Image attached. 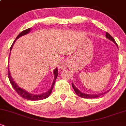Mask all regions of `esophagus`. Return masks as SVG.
<instances>
[{
	"mask_svg": "<svg viewBox=\"0 0 126 126\" xmlns=\"http://www.w3.org/2000/svg\"><path fill=\"white\" fill-rule=\"evenodd\" d=\"M66 63H62V64H61V67H60L62 69L66 68Z\"/></svg>",
	"mask_w": 126,
	"mask_h": 126,
	"instance_id": "esophagus-1",
	"label": "esophagus"
}]
</instances>
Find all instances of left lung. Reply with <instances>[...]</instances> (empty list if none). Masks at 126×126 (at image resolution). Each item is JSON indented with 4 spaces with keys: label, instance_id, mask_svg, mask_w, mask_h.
I'll use <instances>...</instances> for the list:
<instances>
[{
    "label": "left lung",
    "instance_id": "1",
    "mask_svg": "<svg viewBox=\"0 0 126 126\" xmlns=\"http://www.w3.org/2000/svg\"><path fill=\"white\" fill-rule=\"evenodd\" d=\"M106 37L109 39V40H112V42H114L117 45V44H116L115 40L114 39H113V37H112V36H111L109 34L108 32H106ZM118 46V45H117ZM72 86L73 87V89H74V91H75V93H76V94L77 95H79V96H80L81 98H98L100 96H101V95L104 94L106 93V92H105V93H103V94H96V95H89V94H84V93H82V92H81L80 91H79L78 89L76 88V87L74 85V84L72 83Z\"/></svg>",
    "mask_w": 126,
    "mask_h": 126
}]
</instances>
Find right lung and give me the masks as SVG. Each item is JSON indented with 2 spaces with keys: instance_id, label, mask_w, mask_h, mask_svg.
<instances>
[{
  "instance_id": "1",
  "label": "right lung",
  "mask_w": 126,
  "mask_h": 126,
  "mask_svg": "<svg viewBox=\"0 0 126 126\" xmlns=\"http://www.w3.org/2000/svg\"><path fill=\"white\" fill-rule=\"evenodd\" d=\"M30 31H31V28L26 29V30H24V31L21 32L19 34H18V35H17V37H16V39L14 41V42H13V44H12L11 46L10 51H11V50L12 47H13V45H14V42H15V41L16 40V39H18L20 37L22 36V35H25V34H28V33ZM54 81H53L52 86H51V89H50L47 92H46V93H44V94H41V95L31 94H30L29 92H26V91H25V90L22 89H21L20 87H18V86L16 84L15 82L14 81L13 79H12L11 76V75H10V71H8V77L9 80H10V83H11V84L12 85V86H13V88H14V89L15 90L16 92L18 94L21 96V97L23 98H25V99H26V100H32V101H34V100H43V99H45V98H47L49 96L50 94H51V92H52V89L54 86V84H55V80H56L57 77V75H58V69H57V68H56L55 69H54Z\"/></svg>"
}]
</instances>
